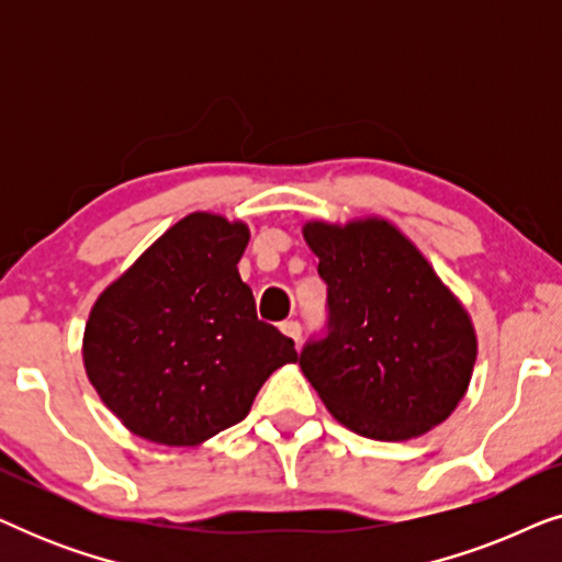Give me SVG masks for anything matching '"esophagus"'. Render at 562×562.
Returning <instances> with one entry per match:
<instances>
[{
	"mask_svg": "<svg viewBox=\"0 0 562 562\" xmlns=\"http://www.w3.org/2000/svg\"><path fill=\"white\" fill-rule=\"evenodd\" d=\"M281 333L286 335V337H291V340H294L296 345H299V340H302V325H299L296 319L281 322Z\"/></svg>",
	"mask_w": 562,
	"mask_h": 562,
	"instance_id": "1",
	"label": "esophagus"
}]
</instances>
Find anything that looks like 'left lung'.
Segmentation results:
<instances>
[{
    "label": "left lung",
    "mask_w": 562,
    "mask_h": 562,
    "mask_svg": "<svg viewBox=\"0 0 562 562\" xmlns=\"http://www.w3.org/2000/svg\"><path fill=\"white\" fill-rule=\"evenodd\" d=\"M327 283V335L299 366L333 417L371 440L425 435L471 383V317L425 256L386 220L306 222Z\"/></svg>",
    "instance_id": "obj_1"
}]
</instances>
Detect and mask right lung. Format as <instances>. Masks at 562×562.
Returning a JSON list of instances; mask_svg holds the SVG:
<instances>
[{
  "label": "right lung",
  "instance_id": "right-lung-1",
  "mask_svg": "<svg viewBox=\"0 0 562 562\" xmlns=\"http://www.w3.org/2000/svg\"><path fill=\"white\" fill-rule=\"evenodd\" d=\"M248 225L194 212L97 299L83 366L130 432L199 445L248 417L268 375L296 363L294 340L256 314L237 273Z\"/></svg>",
  "mask_w": 562,
  "mask_h": 562
}]
</instances>
